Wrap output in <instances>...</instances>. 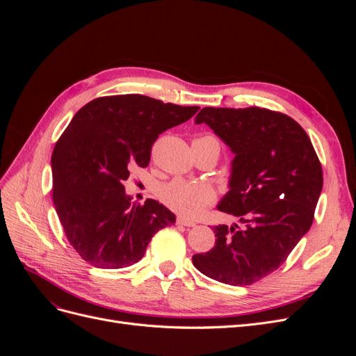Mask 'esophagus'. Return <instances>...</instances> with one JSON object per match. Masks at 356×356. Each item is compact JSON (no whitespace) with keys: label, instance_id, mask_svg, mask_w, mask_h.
<instances>
[{"label":"esophagus","instance_id":"obj_1","mask_svg":"<svg viewBox=\"0 0 356 356\" xmlns=\"http://www.w3.org/2000/svg\"><path fill=\"white\" fill-rule=\"evenodd\" d=\"M177 224L184 225V227H195V225H196L195 221H190V220H187V218H184V217H178V218H177Z\"/></svg>","mask_w":356,"mask_h":356}]
</instances>
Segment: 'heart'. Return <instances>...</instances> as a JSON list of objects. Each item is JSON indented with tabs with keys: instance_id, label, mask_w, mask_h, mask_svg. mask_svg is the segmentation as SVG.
<instances>
[{
	"instance_id": "b5f03b06",
	"label": "heart",
	"mask_w": 356,
	"mask_h": 356,
	"mask_svg": "<svg viewBox=\"0 0 356 356\" xmlns=\"http://www.w3.org/2000/svg\"><path fill=\"white\" fill-rule=\"evenodd\" d=\"M160 199L166 207L181 215L197 217L212 203L213 191L208 186L175 179L161 187Z\"/></svg>"
}]
</instances>
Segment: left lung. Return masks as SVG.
I'll return each instance as SVG.
<instances>
[{
  "label": "left lung",
  "instance_id": "obj_1",
  "mask_svg": "<svg viewBox=\"0 0 356 356\" xmlns=\"http://www.w3.org/2000/svg\"><path fill=\"white\" fill-rule=\"evenodd\" d=\"M234 154L229 191L218 211L242 225L213 227L215 246L193 255L199 272L246 286L275 272L309 232L322 191V168L310 138L286 114L258 106L196 115Z\"/></svg>",
  "mask_w": 356,
  "mask_h": 356
}]
</instances>
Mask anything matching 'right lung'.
Listing matches in <instances>:
<instances>
[{"mask_svg": "<svg viewBox=\"0 0 356 356\" xmlns=\"http://www.w3.org/2000/svg\"><path fill=\"white\" fill-rule=\"evenodd\" d=\"M197 110L115 95L75 113L51 154L53 202L67 239L84 261L98 268L132 266L159 230L175 224V215L157 200L132 203L124 181L132 168L148 166L160 134Z\"/></svg>", "mask_w": 356, "mask_h": 356, "instance_id": "1", "label": "right lung"}]
</instances>
